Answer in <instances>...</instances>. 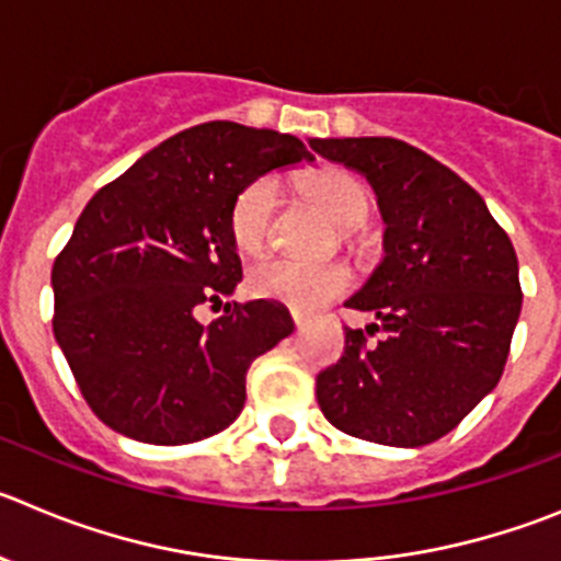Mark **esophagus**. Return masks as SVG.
<instances>
[{
  "label": "esophagus",
  "instance_id": "obj_1",
  "mask_svg": "<svg viewBox=\"0 0 561 561\" xmlns=\"http://www.w3.org/2000/svg\"><path fill=\"white\" fill-rule=\"evenodd\" d=\"M291 322H295V328L302 325V314H300V311H291Z\"/></svg>",
  "mask_w": 561,
  "mask_h": 561
}]
</instances>
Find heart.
Masks as SVG:
<instances>
[{
    "label": "heart",
    "instance_id": "obj_1",
    "mask_svg": "<svg viewBox=\"0 0 561 561\" xmlns=\"http://www.w3.org/2000/svg\"><path fill=\"white\" fill-rule=\"evenodd\" d=\"M306 186L311 197L342 228L356 230L367 222L369 210H373V197H369L362 180L353 178V174L328 169V172L308 178ZM277 197H280V186H277L275 178L253 180L236 194L233 205H230L228 228L230 239L241 253L255 255L266 247L272 236V222H275ZM247 280L259 297L286 302L297 311H314V308L325 306L333 297L347 291L351 272L342 264H308V261L272 255V259L259 261L250 270Z\"/></svg>",
    "mask_w": 561,
    "mask_h": 561
}]
</instances>
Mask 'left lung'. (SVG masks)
Returning a JSON list of instances; mask_svg holds the SVG:
<instances>
[{
	"instance_id": "obj_1",
	"label": "left lung",
	"mask_w": 561,
	"mask_h": 561,
	"mask_svg": "<svg viewBox=\"0 0 561 561\" xmlns=\"http://www.w3.org/2000/svg\"><path fill=\"white\" fill-rule=\"evenodd\" d=\"M328 161L367 174L387 259L347 300L377 322L344 328L317 375L328 423L358 439L420 448L454 431L501 381L520 317L515 247L454 169L398 138H314ZM388 336L369 345L367 335Z\"/></svg>"
}]
</instances>
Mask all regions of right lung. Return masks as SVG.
Segmentation results:
<instances>
[{
    "instance_id": "1",
    "label": "right lung",
    "mask_w": 561,
    "mask_h": 561,
    "mask_svg": "<svg viewBox=\"0 0 561 561\" xmlns=\"http://www.w3.org/2000/svg\"><path fill=\"white\" fill-rule=\"evenodd\" d=\"M311 158L275 130L205 122L167 138L82 208L53 266V331L82 398L107 428L188 445L244 409L247 369L291 333L270 300L203 302L241 280L228 217L261 174Z\"/></svg>"
}]
</instances>
